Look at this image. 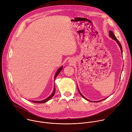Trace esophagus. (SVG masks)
Here are the masks:
<instances>
[{"instance_id":"34e87169","label":"esophagus","mask_w":132,"mask_h":132,"mask_svg":"<svg viewBox=\"0 0 132 132\" xmlns=\"http://www.w3.org/2000/svg\"><path fill=\"white\" fill-rule=\"evenodd\" d=\"M69 62L71 63V62H72L73 61H72V59H70V60H69Z\"/></svg>"}]
</instances>
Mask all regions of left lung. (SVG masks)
<instances>
[{
	"instance_id": "8db88e82",
	"label": "left lung",
	"mask_w": 132,
	"mask_h": 132,
	"mask_svg": "<svg viewBox=\"0 0 132 132\" xmlns=\"http://www.w3.org/2000/svg\"><path fill=\"white\" fill-rule=\"evenodd\" d=\"M109 36L111 37V38H112L113 40H115L116 42H117V43L118 44V45H119V46H120V49H121V53H122V45H121V43L119 42V41L118 40V39H117V37H116V36H115V35L114 34V33H113V32L112 31H111V30H110L109 31ZM78 91H79V93H80V95L84 98V99H85L86 100H87V101H90V102H99V101H102V100H104V99H102V100H100V101H90V100H88V99H87V98H86L82 95V94L81 93V92H80V90H79V88H78Z\"/></svg>"
}]
</instances>
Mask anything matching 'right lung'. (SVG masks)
Returning <instances> with one entry per match:
<instances>
[{"mask_svg": "<svg viewBox=\"0 0 132 132\" xmlns=\"http://www.w3.org/2000/svg\"><path fill=\"white\" fill-rule=\"evenodd\" d=\"M63 67V66H62L61 67H60V68L58 69L57 71H56V73H55V76H54V79H55V78H56V77H57V75L59 74V73H60V72H61V71L62 70ZM55 90H56V89H55V85H54L53 91L52 93L51 94V95L48 97H47V98H46L45 99L43 100H42V101H32V102H34V103H45V102H47V101H48L50 99H51V98L54 96V94H55Z\"/></svg>", "mask_w": 132, "mask_h": 132, "instance_id": "1", "label": "right lung"}]
</instances>
